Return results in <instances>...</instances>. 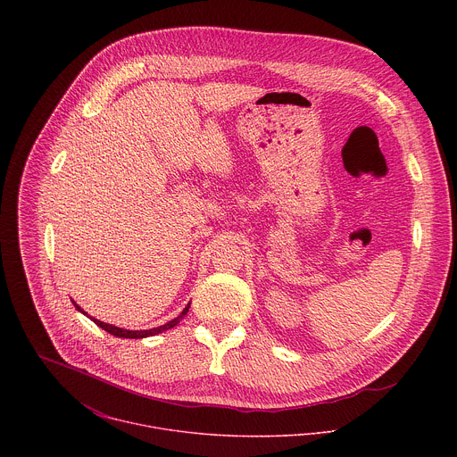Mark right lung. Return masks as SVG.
I'll use <instances>...</instances> for the list:
<instances>
[{
	"label": "right lung",
	"mask_w": 457,
	"mask_h": 457,
	"mask_svg": "<svg viewBox=\"0 0 457 457\" xmlns=\"http://www.w3.org/2000/svg\"><path fill=\"white\" fill-rule=\"evenodd\" d=\"M190 304L192 303H188L187 304V308L181 312V315L179 317H176L174 320H170V322H167L165 326L154 327V328H149V330H129V328H121V327L111 326V324H105V322H102V320H98V319H93V317H89L79 304H75L73 303V306L80 312V313H84V315H87L95 324L98 327H102L104 330H107L109 334H112V336H116V337H131V339H142V337H147V336H154V334H160V332H163V330H169V328H172L174 326H178L181 320H183V317L188 313V310H190Z\"/></svg>",
	"instance_id": "1"
}]
</instances>
